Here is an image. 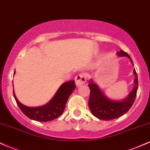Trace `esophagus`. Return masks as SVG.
Returning a JSON list of instances; mask_svg holds the SVG:
<instances>
[{
	"mask_svg": "<svg viewBox=\"0 0 150 150\" xmlns=\"http://www.w3.org/2000/svg\"><path fill=\"white\" fill-rule=\"evenodd\" d=\"M86 80V77L84 74H79L75 77V83L77 86H79L85 83Z\"/></svg>",
	"mask_w": 150,
	"mask_h": 150,
	"instance_id": "34e87169",
	"label": "esophagus"
}]
</instances>
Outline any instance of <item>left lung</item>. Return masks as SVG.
<instances>
[{
  "instance_id": "obj_1",
  "label": "left lung",
  "mask_w": 150,
  "mask_h": 150,
  "mask_svg": "<svg viewBox=\"0 0 150 150\" xmlns=\"http://www.w3.org/2000/svg\"><path fill=\"white\" fill-rule=\"evenodd\" d=\"M117 54L120 57H127L132 63V59L127 52L121 50ZM133 73L135 76L134 81V88L129 94L128 97L122 101H113L109 100L103 94L96 84L91 81L88 84L90 88L88 106L95 117L103 120H112L123 115L130 109L135 100L138 88V79L135 69L134 70Z\"/></svg>"
}]
</instances>
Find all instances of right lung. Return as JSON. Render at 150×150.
<instances>
[{
	"label": "right lung",
	"mask_w": 150,
	"mask_h": 150,
	"mask_svg": "<svg viewBox=\"0 0 150 150\" xmlns=\"http://www.w3.org/2000/svg\"><path fill=\"white\" fill-rule=\"evenodd\" d=\"M75 88L76 84L74 80L63 83L53 98L47 104L41 107L25 106L18 101L14 92L13 96L18 107L27 117L40 122H47L54 120L63 113L69 97Z\"/></svg>",
	"instance_id": "1"
}]
</instances>
